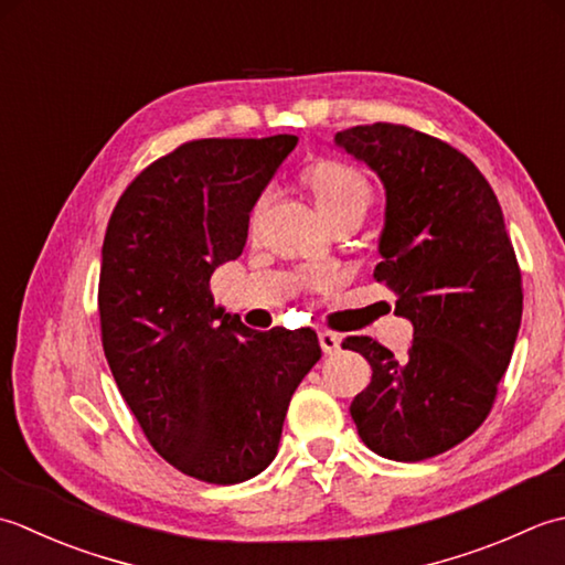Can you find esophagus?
I'll list each match as a JSON object with an SVG mask.
<instances>
[{"label": "esophagus", "mask_w": 565, "mask_h": 565, "mask_svg": "<svg viewBox=\"0 0 565 565\" xmlns=\"http://www.w3.org/2000/svg\"><path fill=\"white\" fill-rule=\"evenodd\" d=\"M319 343H321V351L331 355V353H337L341 349V337H339V333L329 331V329H321L319 331Z\"/></svg>", "instance_id": "1"}]
</instances>
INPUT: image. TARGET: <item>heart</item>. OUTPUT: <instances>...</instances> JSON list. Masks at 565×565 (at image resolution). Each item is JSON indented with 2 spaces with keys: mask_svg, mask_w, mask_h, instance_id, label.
I'll return each mask as SVG.
<instances>
[{
  "mask_svg": "<svg viewBox=\"0 0 565 565\" xmlns=\"http://www.w3.org/2000/svg\"><path fill=\"white\" fill-rule=\"evenodd\" d=\"M307 185L327 218L351 210L365 212L373 200L371 185H367L361 172L347 163H337V160H327V163H319L309 170ZM260 206L263 202L256 204V214L260 212Z\"/></svg>",
  "mask_w": 565,
  "mask_h": 565,
  "instance_id": "obj_1",
  "label": "heart"
}]
</instances>
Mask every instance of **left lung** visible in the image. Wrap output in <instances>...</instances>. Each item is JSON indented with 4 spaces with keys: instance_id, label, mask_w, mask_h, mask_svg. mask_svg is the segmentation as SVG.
<instances>
[{
    "instance_id": "left-lung-1",
    "label": "left lung",
    "mask_w": 565,
    "mask_h": 565,
    "mask_svg": "<svg viewBox=\"0 0 565 565\" xmlns=\"http://www.w3.org/2000/svg\"><path fill=\"white\" fill-rule=\"evenodd\" d=\"M385 188L375 280L414 327L407 359L349 337L373 377L351 402L363 444L390 460L439 456L492 409L522 324V273L490 182L454 146L402 124L339 131Z\"/></svg>"
}]
</instances>
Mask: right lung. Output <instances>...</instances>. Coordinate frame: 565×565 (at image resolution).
<instances>
[{"instance_id":"add662e5","label":"right lung","mask_w":565,"mask_h":565,"mask_svg":"<svg viewBox=\"0 0 565 565\" xmlns=\"http://www.w3.org/2000/svg\"><path fill=\"white\" fill-rule=\"evenodd\" d=\"M295 146L290 134L178 146L124 190L102 246V347L119 393L170 466L214 486L270 466L292 393L321 359L312 329L253 331L210 290Z\"/></svg>"}]
</instances>
